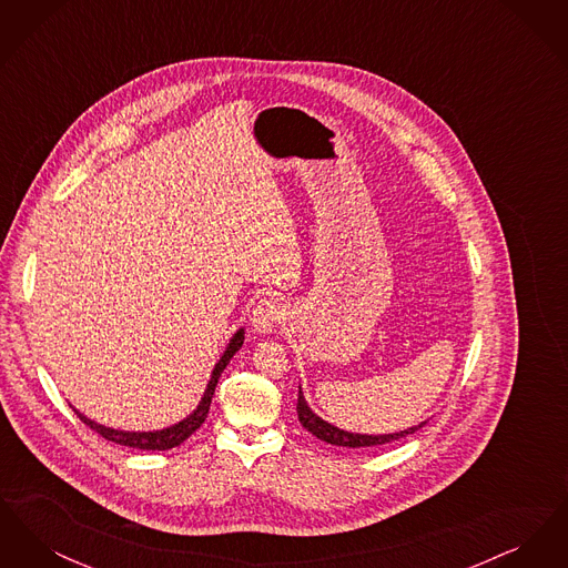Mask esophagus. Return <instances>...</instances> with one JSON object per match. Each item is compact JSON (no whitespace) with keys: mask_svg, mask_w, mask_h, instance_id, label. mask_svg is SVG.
Masks as SVG:
<instances>
[{"mask_svg":"<svg viewBox=\"0 0 568 568\" xmlns=\"http://www.w3.org/2000/svg\"><path fill=\"white\" fill-rule=\"evenodd\" d=\"M283 317V308L281 302L276 297H264L255 304L253 315H251V327L257 334H271L276 324Z\"/></svg>","mask_w":568,"mask_h":568,"instance_id":"1","label":"esophagus"}]
</instances>
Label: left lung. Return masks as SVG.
Masks as SVG:
<instances>
[{"mask_svg": "<svg viewBox=\"0 0 568 568\" xmlns=\"http://www.w3.org/2000/svg\"><path fill=\"white\" fill-rule=\"evenodd\" d=\"M297 419L300 424L313 434L317 436L320 440H325L329 445H336V447H352V449H362V447H377V445H385V443H392V440H400L408 434L417 433L419 428L426 426V422H422L419 426H413V428H406L400 433L394 434H355L347 433V430H341L332 424L324 422L320 415H315L311 410L308 403L304 400V394H302V387L297 389Z\"/></svg>", "mask_w": 568, "mask_h": 568, "instance_id": "obj_1", "label": "left lung"}]
</instances>
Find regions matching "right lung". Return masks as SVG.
<instances>
[{
  "instance_id": "obj_1",
  "label": "right lung",
  "mask_w": 568,
  "mask_h": 568,
  "mask_svg": "<svg viewBox=\"0 0 568 568\" xmlns=\"http://www.w3.org/2000/svg\"><path fill=\"white\" fill-rule=\"evenodd\" d=\"M243 343L244 329L241 327V329L232 336V341H230V345L225 347L221 359L216 362L215 368H213V375H211V381H209V385H206V392H204V396H202L197 408L191 413L190 417H185L183 422H179V424H174V426H170V428L153 430V433H125V430H114V428H106V426H102V424H95L93 419L84 417L81 410H77V408H74V413L81 417L82 424H87L91 430L102 434L106 440H112V443H116V445H125V447H134V449H146V452H165V449H172V447L181 445L183 440H187L191 434L195 433V430L204 424V419H206V415H209V408H211V400H213V394H215L219 377H221L223 368L230 364V359L234 357V353L243 347Z\"/></svg>"
}]
</instances>
